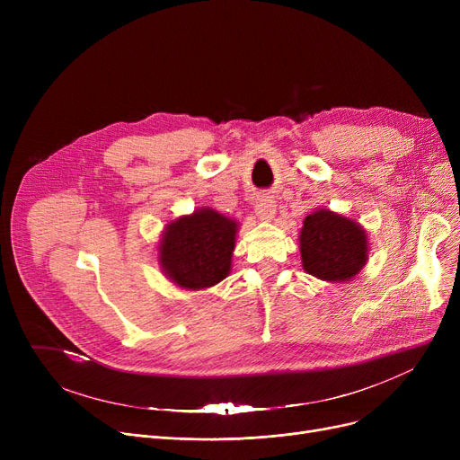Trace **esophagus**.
<instances>
[{"label": "esophagus", "instance_id": "obj_1", "mask_svg": "<svg viewBox=\"0 0 460 460\" xmlns=\"http://www.w3.org/2000/svg\"><path fill=\"white\" fill-rule=\"evenodd\" d=\"M255 214L259 220H264V222L272 220L276 214V201L272 199V196H269V193H261L255 203Z\"/></svg>", "mask_w": 460, "mask_h": 460}]
</instances>
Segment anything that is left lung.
<instances>
[{"instance_id": "left-lung-1", "label": "left lung", "mask_w": 460, "mask_h": 460, "mask_svg": "<svg viewBox=\"0 0 460 460\" xmlns=\"http://www.w3.org/2000/svg\"><path fill=\"white\" fill-rule=\"evenodd\" d=\"M367 234L358 222L319 208L305 216L300 231L302 267L330 283L352 279L367 262Z\"/></svg>"}]
</instances>
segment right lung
<instances>
[{
	"instance_id": "right-lung-1",
	"label": "right lung",
	"mask_w": 460,
	"mask_h": 460,
	"mask_svg": "<svg viewBox=\"0 0 460 460\" xmlns=\"http://www.w3.org/2000/svg\"><path fill=\"white\" fill-rule=\"evenodd\" d=\"M238 226L231 217L203 207L169 222L158 246L162 272L177 287L199 291L231 272Z\"/></svg>"
}]
</instances>
